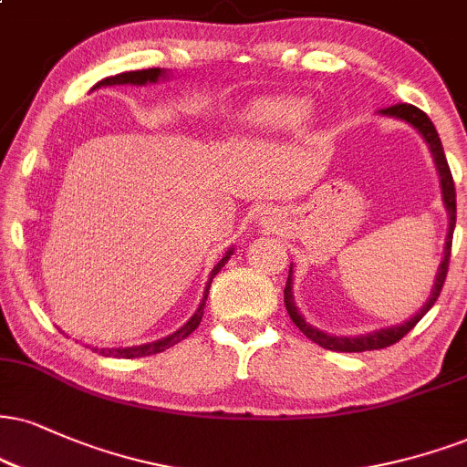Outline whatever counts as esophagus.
Masks as SVG:
<instances>
[{
  "instance_id": "34e87169",
  "label": "esophagus",
  "mask_w": 467,
  "mask_h": 467,
  "mask_svg": "<svg viewBox=\"0 0 467 467\" xmlns=\"http://www.w3.org/2000/svg\"><path fill=\"white\" fill-rule=\"evenodd\" d=\"M267 215H269V213H265V215H263V217H261V222H263V223H267V219H269Z\"/></svg>"
}]
</instances>
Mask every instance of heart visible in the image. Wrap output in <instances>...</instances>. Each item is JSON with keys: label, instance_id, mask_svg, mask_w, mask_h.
<instances>
[{"label": "heart", "instance_id": "heart-1", "mask_svg": "<svg viewBox=\"0 0 467 467\" xmlns=\"http://www.w3.org/2000/svg\"><path fill=\"white\" fill-rule=\"evenodd\" d=\"M313 117V104L302 98H269L252 110L250 123L267 134H294Z\"/></svg>", "mask_w": 467, "mask_h": 467}]
</instances>
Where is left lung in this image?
I'll use <instances>...</instances> for the list:
<instances>
[{"label":"left lung","mask_w":467,"mask_h":467,"mask_svg":"<svg viewBox=\"0 0 467 467\" xmlns=\"http://www.w3.org/2000/svg\"><path fill=\"white\" fill-rule=\"evenodd\" d=\"M380 115L385 117H394V119H400L404 123L418 130L420 137L424 139L426 145H429L432 162H435L437 176H440V187H441V200H443V209L448 213V234H446V245H443V258L437 267V276L435 283H432L431 296L429 300L424 302L422 308L415 313L413 317H409L407 322L396 324V326H387V328H379L372 330V333H363V335H330L324 333V330L316 328L305 319V316L300 313V308L296 306L294 300V265L289 267V278L287 285H285V306H287L289 317L294 319V324L297 328L305 333L308 339L316 341L317 346L326 348V350H335V352H363V350H379V348H387L396 341H400L409 330L413 328L415 324L422 319L429 308L435 305V300L440 297V291L443 287V280H446L448 274V261H451V248H452V233H454V223H457V195H454V182H452V173L451 167H448L446 154H443L440 134H437L435 126L429 119V115L422 112L420 109H415L411 104H396L389 106V109L379 110Z\"/></svg>","instance_id":"8db88e82"}]
</instances>
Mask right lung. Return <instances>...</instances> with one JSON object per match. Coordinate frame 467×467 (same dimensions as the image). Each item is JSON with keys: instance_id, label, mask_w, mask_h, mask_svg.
Masks as SVG:
<instances>
[{"instance_id": "1", "label": "right lung", "mask_w": 467, "mask_h": 467, "mask_svg": "<svg viewBox=\"0 0 467 467\" xmlns=\"http://www.w3.org/2000/svg\"><path fill=\"white\" fill-rule=\"evenodd\" d=\"M165 78H170V71L167 69H161V67H151V69H141V71H123V73H117V76H110V78H104V80H99L95 84L93 88H102V87H121V84H132V87H143V84H156L159 80H165ZM234 248H228L226 254L222 256V261L217 263L215 267L211 269V276L206 280V287H204V294H202V300L198 305V311L193 313V316L189 317V322L184 326H180L178 330H173L171 335L162 337V339H156V341H150V344H141V346H130V348H93L95 352H99L102 357H117V358H139V357H150V355H156V352H162L167 350V348L176 346L178 341L187 339V337L193 333L195 328H198L200 322H202V316H204V306H206V297H209V289H211V283L213 278L217 276L219 269L228 263V258L233 256Z\"/></svg>"}]
</instances>
